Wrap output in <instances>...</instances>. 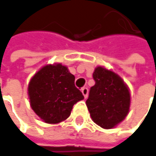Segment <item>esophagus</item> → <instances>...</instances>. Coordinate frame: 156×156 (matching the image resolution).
<instances>
[{
	"label": "esophagus",
	"mask_w": 156,
	"mask_h": 156,
	"mask_svg": "<svg viewBox=\"0 0 156 156\" xmlns=\"http://www.w3.org/2000/svg\"><path fill=\"white\" fill-rule=\"evenodd\" d=\"M82 93L84 96V98H86L87 97H88V93H89V90H88V88H86V87H83V88H82Z\"/></svg>",
	"instance_id": "1"
}]
</instances>
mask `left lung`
<instances>
[{
    "mask_svg": "<svg viewBox=\"0 0 156 156\" xmlns=\"http://www.w3.org/2000/svg\"><path fill=\"white\" fill-rule=\"evenodd\" d=\"M93 79L95 85L90 88L86 100L90 117L101 128H115L129 114V87L117 73L104 66L95 68Z\"/></svg>",
    "mask_w": 156,
    "mask_h": 156,
    "instance_id": "8db88e82",
    "label": "left lung"
}]
</instances>
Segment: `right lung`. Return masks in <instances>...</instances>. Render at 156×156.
I'll return each mask as SVG.
<instances>
[{
	"label": "right lung",
	"mask_w": 156,
	"mask_h": 156,
	"mask_svg": "<svg viewBox=\"0 0 156 156\" xmlns=\"http://www.w3.org/2000/svg\"><path fill=\"white\" fill-rule=\"evenodd\" d=\"M74 75L60 63L46 65L28 84L30 106L46 123H58L71 115L73 106L84 98L74 86Z\"/></svg>",
	"instance_id": "add662e5"
}]
</instances>
